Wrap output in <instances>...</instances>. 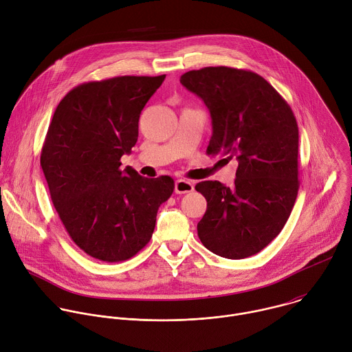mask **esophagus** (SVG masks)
I'll list each match as a JSON object with an SVG mask.
<instances>
[{"label":"esophagus","instance_id":"1","mask_svg":"<svg viewBox=\"0 0 352 352\" xmlns=\"http://www.w3.org/2000/svg\"><path fill=\"white\" fill-rule=\"evenodd\" d=\"M195 188H193V184L186 181V179H177L175 181V193L178 195H182V193H189L192 192Z\"/></svg>","mask_w":352,"mask_h":352}]
</instances>
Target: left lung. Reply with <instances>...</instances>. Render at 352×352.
Segmentation results:
<instances>
[{"instance_id": "left-lung-1", "label": "left lung", "mask_w": 352, "mask_h": 352, "mask_svg": "<svg viewBox=\"0 0 352 352\" xmlns=\"http://www.w3.org/2000/svg\"><path fill=\"white\" fill-rule=\"evenodd\" d=\"M181 84L210 110L212 134L206 153L239 162L232 188L218 181L195 186L207 200L197 223L199 239L225 258L254 256L279 235L298 193L294 113L265 78L250 70L203 67L182 74Z\"/></svg>"}]
</instances>
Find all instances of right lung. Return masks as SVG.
Wrapping results in <instances>:
<instances>
[{"instance_id":"1","label":"right lung","mask_w":352,"mask_h":352,"mask_svg":"<svg viewBox=\"0 0 352 352\" xmlns=\"http://www.w3.org/2000/svg\"><path fill=\"white\" fill-rule=\"evenodd\" d=\"M166 74L120 76L74 87L59 102L41 149L52 203L88 256L120 263L151 241L174 179L122 166L138 140L140 114Z\"/></svg>"}]
</instances>
